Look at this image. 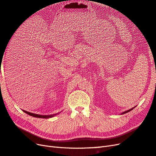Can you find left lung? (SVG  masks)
Instances as JSON below:
<instances>
[{"label": "left lung", "mask_w": 156, "mask_h": 156, "mask_svg": "<svg viewBox=\"0 0 156 156\" xmlns=\"http://www.w3.org/2000/svg\"><path fill=\"white\" fill-rule=\"evenodd\" d=\"M136 107V106H135V107H133V108H131V109H129V110H126V111H125V112H122V113H121V114H126V113H127V112H130L131 110H132L133 108H135Z\"/></svg>", "instance_id": "left-lung-1"}]
</instances>
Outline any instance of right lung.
<instances>
[{"mask_svg":"<svg viewBox=\"0 0 156 156\" xmlns=\"http://www.w3.org/2000/svg\"><path fill=\"white\" fill-rule=\"evenodd\" d=\"M24 112H25L26 114H27L33 117H35V118H52L53 116H55L57 114H58L59 113L57 114H50V115H40V114H34V113H31V112H29L25 110H23Z\"/></svg>","mask_w":156,"mask_h":156,"instance_id":"obj_1","label":"right lung"}]
</instances>
